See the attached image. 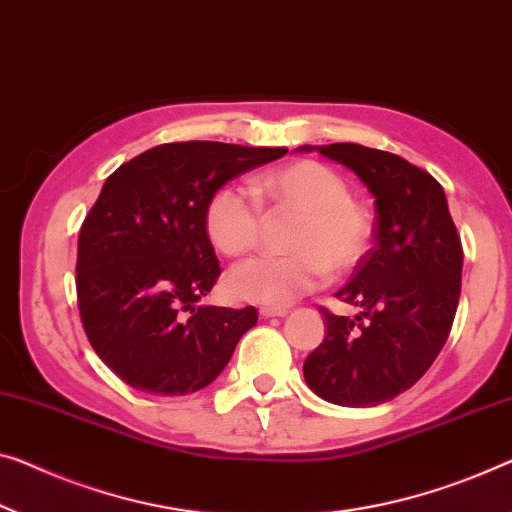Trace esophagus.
Here are the masks:
<instances>
[{
    "label": "esophagus",
    "mask_w": 512,
    "mask_h": 512,
    "mask_svg": "<svg viewBox=\"0 0 512 512\" xmlns=\"http://www.w3.org/2000/svg\"><path fill=\"white\" fill-rule=\"evenodd\" d=\"M259 315H262L264 319H269V317H285L287 310L285 308H259Z\"/></svg>",
    "instance_id": "obj_1"
}]
</instances>
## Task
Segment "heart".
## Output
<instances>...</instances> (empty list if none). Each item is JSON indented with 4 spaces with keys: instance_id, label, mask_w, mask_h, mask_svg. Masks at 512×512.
Listing matches in <instances>:
<instances>
[{
    "instance_id": "b5f03b06",
    "label": "heart",
    "mask_w": 512,
    "mask_h": 512,
    "mask_svg": "<svg viewBox=\"0 0 512 512\" xmlns=\"http://www.w3.org/2000/svg\"><path fill=\"white\" fill-rule=\"evenodd\" d=\"M255 193L276 209L301 213L287 257H255L236 266L227 278L234 299L287 305L324 285L333 273H347L363 262L372 241V218L352 200L347 181L317 160L259 174ZM257 204L236 186H220L204 209V230L213 248L243 257L257 246Z\"/></svg>"
}]
</instances>
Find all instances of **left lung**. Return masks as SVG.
<instances>
[{
    "mask_svg": "<svg viewBox=\"0 0 512 512\" xmlns=\"http://www.w3.org/2000/svg\"><path fill=\"white\" fill-rule=\"evenodd\" d=\"M301 151L345 165L375 197V246L340 289L354 319L322 310L326 335L303 363L312 391L340 407H377L416 384L451 333L462 243L444 188L421 167L354 142Z\"/></svg>",
    "mask_w": 512,
    "mask_h": 512,
    "instance_id": "left-lung-1",
    "label": "left lung"
}]
</instances>
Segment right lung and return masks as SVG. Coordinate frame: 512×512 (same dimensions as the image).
Wrapping results in <instances>:
<instances>
[{"label": "right lung", "mask_w": 512, "mask_h": 512, "mask_svg": "<svg viewBox=\"0 0 512 512\" xmlns=\"http://www.w3.org/2000/svg\"><path fill=\"white\" fill-rule=\"evenodd\" d=\"M285 147L170 142L117 167L82 223L78 308L101 361L137 391L209 386L257 324L243 310L197 305L220 276L204 209L220 186Z\"/></svg>", "instance_id": "add662e5"}]
</instances>
